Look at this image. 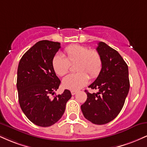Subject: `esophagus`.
Instances as JSON below:
<instances>
[{"mask_svg": "<svg viewBox=\"0 0 147 147\" xmlns=\"http://www.w3.org/2000/svg\"><path fill=\"white\" fill-rule=\"evenodd\" d=\"M76 93H77V91H75V90H71V94H72V95H75Z\"/></svg>", "mask_w": 147, "mask_h": 147, "instance_id": "34e87169", "label": "esophagus"}]
</instances>
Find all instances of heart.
I'll return each instance as SVG.
<instances>
[{"mask_svg": "<svg viewBox=\"0 0 147 147\" xmlns=\"http://www.w3.org/2000/svg\"><path fill=\"white\" fill-rule=\"evenodd\" d=\"M66 58L56 55L52 59V68L57 75L64 76L68 72L70 64L77 63V73L70 74L65 77L62 86L66 89L77 90L88 83L89 76L92 78L98 76L102 68V60L97 50H90L81 45H71L64 50Z\"/></svg>", "mask_w": 147, "mask_h": 147, "instance_id": "1", "label": "heart"}]
</instances>
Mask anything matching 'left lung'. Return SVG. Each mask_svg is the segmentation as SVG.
<instances>
[{
  "label": "left lung",
  "instance_id": "8db88e82",
  "mask_svg": "<svg viewBox=\"0 0 147 147\" xmlns=\"http://www.w3.org/2000/svg\"><path fill=\"white\" fill-rule=\"evenodd\" d=\"M96 50L102 57V68L88 87L99 92L90 93L86 90L87 99L81 109L86 119L102 125L113 120L120 113L130 83L128 65L117 51L104 42H99Z\"/></svg>",
  "mask_w": 147,
  "mask_h": 147
}]
</instances>
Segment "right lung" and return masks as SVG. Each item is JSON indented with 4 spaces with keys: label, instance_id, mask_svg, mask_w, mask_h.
<instances>
[{
    "label": "right lung",
    "instance_id": "right-lung-1",
    "mask_svg": "<svg viewBox=\"0 0 147 147\" xmlns=\"http://www.w3.org/2000/svg\"><path fill=\"white\" fill-rule=\"evenodd\" d=\"M61 48L60 43L43 40L37 42L22 57L18 63L17 86L22 111L32 122L48 127L55 124L65 112L71 92L50 97L61 81L52 68V59Z\"/></svg>",
    "mask_w": 147,
    "mask_h": 147
}]
</instances>
